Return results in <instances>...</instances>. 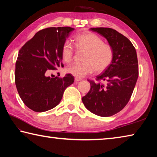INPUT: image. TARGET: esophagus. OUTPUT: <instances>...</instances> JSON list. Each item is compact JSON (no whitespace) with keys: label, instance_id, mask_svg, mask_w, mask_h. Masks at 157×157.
<instances>
[{"label":"esophagus","instance_id":"1","mask_svg":"<svg viewBox=\"0 0 157 157\" xmlns=\"http://www.w3.org/2000/svg\"><path fill=\"white\" fill-rule=\"evenodd\" d=\"M80 80H81L80 78H75V82H78L79 81H80Z\"/></svg>","mask_w":157,"mask_h":157}]
</instances>
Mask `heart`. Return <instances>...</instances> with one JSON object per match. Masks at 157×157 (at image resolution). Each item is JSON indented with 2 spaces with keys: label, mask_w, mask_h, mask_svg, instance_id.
Returning <instances> with one entry per match:
<instances>
[{
  "label": "heart",
  "mask_w": 157,
  "mask_h": 157,
  "mask_svg": "<svg viewBox=\"0 0 157 157\" xmlns=\"http://www.w3.org/2000/svg\"><path fill=\"white\" fill-rule=\"evenodd\" d=\"M74 43L78 50L85 51L82 63H75L66 68V73L78 78L92 73H102L107 69L113 62L114 51L110 44L104 43L103 39L96 34L86 32L75 36ZM62 59L70 63L74 55V48L69 41L63 44L61 50Z\"/></svg>",
  "instance_id": "1"
}]
</instances>
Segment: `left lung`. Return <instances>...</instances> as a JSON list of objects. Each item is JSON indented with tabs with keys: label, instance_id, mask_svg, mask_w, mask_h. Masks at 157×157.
<instances>
[{
	"label": "left lung",
	"instance_id": "left-lung-1",
	"mask_svg": "<svg viewBox=\"0 0 157 157\" xmlns=\"http://www.w3.org/2000/svg\"><path fill=\"white\" fill-rule=\"evenodd\" d=\"M107 39L113 47V62L96 80L89 79L91 89L82 98L85 107L102 117L111 116L125 107L130 100L139 76L135 48L126 36L109 28H91ZM100 81H105V84Z\"/></svg>",
	"mask_w": 157,
	"mask_h": 157
}]
</instances>
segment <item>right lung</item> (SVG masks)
Returning <instances> with one entry per match:
<instances>
[{
    "label": "right lung",
    "mask_w": 157,
    "mask_h": 157,
    "mask_svg": "<svg viewBox=\"0 0 157 157\" xmlns=\"http://www.w3.org/2000/svg\"><path fill=\"white\" fill-rule=\"evenodd\" d=\"M70 27L48 28L37 32L19 50L15 68V84L19 96L36 112L51 109L59 104L74 77L50 78L51 71L63 66L61 50Z\"/></svg>",
    "instance_id": "obj_1"
}]
</instances>
